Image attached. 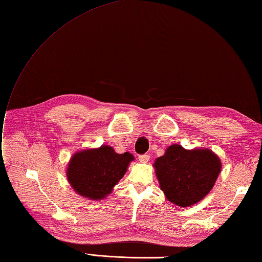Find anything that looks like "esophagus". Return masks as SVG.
Masks as SVG:
<instances>
[{
    "instance_id": "34e87169",
    "label": "esophagus",
    "mask_w": 262,
    "mask_h": 262,
    "mask_svg": "<svg viewBox=\"0 0 262 262\" xmlns=\"http://www.w3.org/2000/svg\"><path fill=\"white\" fill-rule=\"evenodd\" d=\"M149 159H150V156H149V155H147V154L139 156V160H140L141 162H143V164H146V162H148V161H149Z\"/></svg>"
}]
</instances>
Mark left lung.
Here are the masks:
<instances>
[{
  "instance_id": "8db88e82",
  "label": "left lung",
  "mask_w": 262,
  "mask_h": 262,
  "mask_svg": "<svg viewBox=\"0 0 262 262\" xmlns=\"http://www.w3.org/2000/svg\"><path fill=\"white\" fill-rule=\"evenodd\" d=\"M157 178L167 200L182 207L202 201L221 172V160L210 149L186 150L179 144L166 149L155 161Z\"/></svg>"
}]
</instances>
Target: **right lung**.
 Returning <instances> with one entry per match:
<instances>
[{
	"label": "right lung",
	"instance_id": "right-lung-1",
	"mask_svg": "<svg viewBox=\"0 0 262 262\" xmlns=\"http://www.w3.org/2000/svg\"><path fill=\"white\" fill-rule=\"evenodd\" d=\"M135 157L116 154L110 146L86 149L75 154L67 167V179L77 194L90 200H102L124 176Z\"/></svg>",
	"mask_w": 262,
	"mask_h": 262
}]
</instances>
